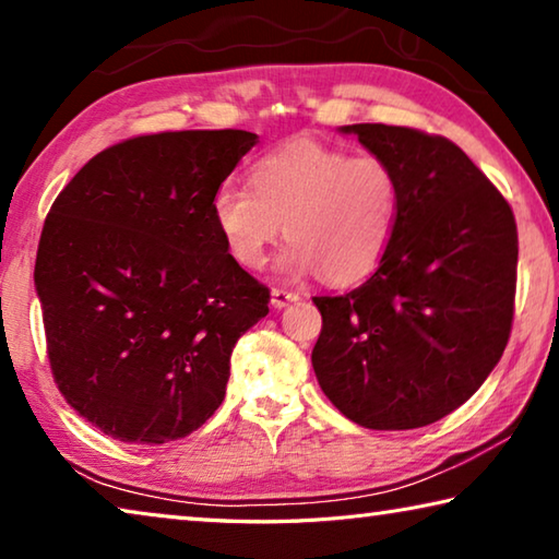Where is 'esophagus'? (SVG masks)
<instances>
[{
    "label": "esophagus",
    "mask_w": 559,
    "mask_h": 559,
    "mask_svg": "<svg viewBox=\"0 0 559 559\" xmlns=\"http://www.w3.org/2000/svg\"><path fill=\"white\" fill-rule=\"evenodd\" d=\"M300 296L296 290H286V288H273L271 290V306L276 308V310H281V308H286L288 302H296Z\"/></svg>",
    "instance_id": "34e87169"
}]
</instances>
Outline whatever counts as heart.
<instances>
[{
    "label": "heart",
    "instance_id": "heart-1",
    "mask_svg": "<svg viewBox=\"0 0 559 559\" xmlns=\"http://www.w3.org/2000/svg\"><path fill=\"white\" fill-rule=\"evenodd\" d=\"M400 206V177L384 157L302 138L263 155L251 169V187H216L212 219L243 269H261L286 234L283 269H320L328 281L355 283L390 251Z\"/></svg>",
    "mask_w": 559,
    "mask_h": 559
}]
</instances>
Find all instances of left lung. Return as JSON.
Wrapping results in <instances>:
<instances>
[{
	"mask_svg": "<svg viewBox=\"0 0 559 559\" xmlns=\"http://www.w3.org/2000/svg\"><path fill=\"white\" fill-rule=\"evenodd\" d=\"M396 169L400 222L362 286L313 302L320 390L349 421L396 431L439 421L493 372L513 323L518 229L503 194L447 138L343 126Z\"/></svg>",
	"mask_w": 559,
	"mask_h": 559,
	"instance_id": "left-lung-1",
	"label": "left lung"
}]
</instances>
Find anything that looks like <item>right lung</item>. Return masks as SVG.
<instances>
[{
	"label": "right lung",
	"instance_id": "add662e5",
	"mask_svg": "<svg viewBox=\"0 0 559 559\" xmlns=\"http://www.w3.org/2000/svg\"><path fill=\"white\" fill-rule=\"evenodd\" d=\"M259 143L182 130L103 150L56 197L34 286L63 400L112 439L165 443L219 409L269 288L226 251L212 194Z\"/></svg>",
	"mask_w": 559,
	"mask_h": 559
}]
</instances>
